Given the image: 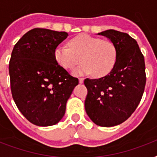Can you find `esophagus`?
I'll list each match as a JSON object with an SVG mask.
<instances>
[{"label": "esophagus", "mask_w": 157, "mask_h": 157, "mask_svg": "<svg viewBox=\"0 0 157 157\" xmlns=\"http://www.w3.org/2000/svg\"><path fill=\"white\" fill-rule=\"evenodd\" d=\"M79 82L81 84H82L84 82V78H79Z\"/></svg>", "instance_id": "esophagus-1"}]
</instances>
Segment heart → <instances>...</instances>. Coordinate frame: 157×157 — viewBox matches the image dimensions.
<instances>
[{"instance_id":"obj_1","label":"heart","mask_w":157,"mask_h":157,"mask_svg":"<svg viewBox=\"0 0 157 157\" xmlns=\"http://www.w3.org/2000/svg\"><path fill=\"white\" fill-rule=\"evenodd\" d=\"M68 45H59L54 50V58L60 66L67 70H72L83 61L74 71L76 75L93 72L96 77H102L112 71L117 61V47L109 40L80 34L69 40Z\"/></svg>"}]
</instances>
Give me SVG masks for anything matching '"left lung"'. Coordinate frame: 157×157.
<instances>
[{"label":"left lung","instance_id":"1","mask_svg":"<svg viewBox=\"0 0 157 157\" xmlns=\"http://www.w3.org/2000/svg\"><path fill=\"white\" fill-rule=\"evenodd\" d=\"M114 43L117 61L107 76L84 81L88 93L86 112L97 125L112 127L125 121L139 104L146 85L144 57L137 41L127 33H98Z\"/></svg>","mask_w":157,"mask_h":157}]
</instances>
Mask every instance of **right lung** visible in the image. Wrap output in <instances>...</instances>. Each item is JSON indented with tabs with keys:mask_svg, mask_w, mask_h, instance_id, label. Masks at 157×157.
<instances>
[{
	"mask_svg": "<svg viewBox=\"0 0 157 157\" xmlns=\"http://www.w3.org/2000/svg\"><path fill=\"white\" fill-rule=\"evenodd\" d=\"M67 36L34 28L19 39L11 54L12 97L26 119L38 126L54 125L63 117L67 102L79 83L54 58V50Z\"/></svg>",
	"mask_w": 157,
	"mask_h": 157,
	"instance_id": "add662e5",
	"label": "right lung"
}]
</instances>
